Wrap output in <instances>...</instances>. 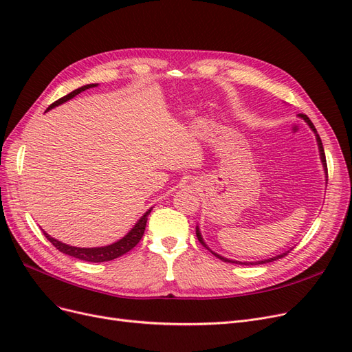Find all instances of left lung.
Returning a JSON list of instances; mask_svg holds the SVG:
<instances>
[{
	"mask_svg": "<svg viewBox=\"0 0 352 352\" xmlns=\"http://www.w3.org/2000/svg\"><path fill=\"white\" fill-rule=\"evenodd\" d=\"M305 122H307V124L309 125V128L314 131V133H315V136H316V142H318V148H319V155H320V161H322V165H324V171H325V178H327V181H328V166H327V160H325V152H324V146H322V141H320V138H319V135H318V132H316V129H315V126H314V124L311 122V119L307 116V115H299ZM195 234H197V237H198V240H200V243L203 244V246L207 249V250H210L214 256L216 257H219L220 261H223V262H227V263H236V265H263V263H269V262H273V261H278V258H282L283 256H286L287 253H290V250H292L294 248H290L289 250H286L285 253H280V254H278V256H273V257H269V258H263V261H257V262H239V261H232V258H227V257H223V256H220V254H217V253H214L207 244L204 243V240H203V236H201V233H200V228H198V226L195 227Z\"/></svg>",
	"mask_w": 352,
	"mask_h": 352,
	"instance_id": "8db88e82",
	"label": "left lung"
}]
</instances>
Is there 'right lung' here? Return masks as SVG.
Returning <instances> with one entry per match:
<instances>
[{
	"mask_svg": "<svg viewBox=\"0 0 352 352\" xmlns=\"http://www.w3.org/2000/svg\"><path fill=\"white\" fill-rule=\"evenodd\" d=\"M98 83H91V85H86V86H82L79 89H76L73 91H70L69 95L60 98L58 100H56L54 103H52L47 111L56 108V106L62 104L67 100H70L72 98H74L76 95H79L80 91L86 90V89H90V87H96ZM152 207L144 214V216L136 221V224L131 228L129 233L126 236L122 237L120 240L112 243V244H108V246H102V248H74V246H69V244L66 243H62L58 241L56 239H53L52 236H49L45 232L44 236L47 237V240L53 244V246L60 250L65 254H69L72 257H76V258H80V261H85V262H91V263H100V262H109V261H113V258L122 256L128 253L129 250H132L136 244L140 243V240L142 239L144 236V232H145V227H146V220H148V216L151 212Z\"/></svg>",
	"mask_w": 352,
	"mask_h": 352,
	"instance_id": "right-lung-1",
	"label": "right lung"
}]
</instances>
